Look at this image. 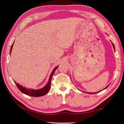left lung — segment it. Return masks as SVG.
I'll list each match as a JSON object with an SVG mask.
<instances>
[{"label": "left lung", "mask_w": 124, "mask_h": 124, "mask_svg": "<svg viewBox=\"0 0 124 124\" xmlns=\"http://www.w3.org/2000/svg\"><path fill=\"white\" fill-rule=\"evenodd\" d=\"M112 45H113V48H114V50H115V47H114V44L113 43H112ZM108 85L107 86V87H106V88H105L104 89H106V88H107L108 87ZM101 91H99V92H97V93H99V92H100ZM86 93V92H85ZM96 92H95V93H91V94H93V93H97Z\"/></svg>", "instance_id": "8db88e82"}]
</instances>
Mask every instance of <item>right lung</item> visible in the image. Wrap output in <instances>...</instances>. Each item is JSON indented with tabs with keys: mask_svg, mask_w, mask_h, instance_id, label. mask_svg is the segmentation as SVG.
Segmentation results:
<instances>
[{
	"mask_svg": "<svg viewBox=\"0 0 124 124\" xmlns=\"http://www.w3.org/2000/svg\"><path fill=\"white\" fill-rule=\"evenodd\" d=\"M13 43H14V42L13 43V44H12V46H11V47L10 52V54L11 53V51H12ZM58 66H56L55 68L53 69L52 73L51 74L49 80H48V81L47 82V83L46 84V85L44 87H43V88H41V89H37V90H34L32 89H27V88L23 87V86H22L21 85L16 83V82H15V81H14V82L15 84H16L18 89H19L22 93H24V94H26L28 96H32V97H36L44 96L46 95L48 91H49V90L51 87V80H52V76H53V74H54L56 69L58 68Z\"/></svg>",
	"mask_w": 124,
	"mask_h": 124,
	"instance_id": "obj_1",
	"label": "right lung"
}]
</instances>
